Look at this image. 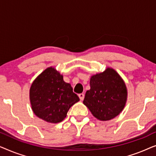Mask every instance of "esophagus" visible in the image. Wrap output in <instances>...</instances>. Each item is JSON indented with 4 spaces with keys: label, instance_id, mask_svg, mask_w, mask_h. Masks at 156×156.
<instances>
[{
    "label": "esophagus",
    "instance_id": "1",
    "mask_svg": "<svg viewBox=\"0 0 156 156\" xmlns=\"http://www.w3.org/2000/svg\"><path fill=\"white\" fill-rule=\"evenodd\" d=\"M79 97H80V100H83V99H84V93L80 94H79Z\"/></svg>",
    "mask_w": 156,
    "mask_h": 156
}]
</instances>
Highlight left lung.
<instances>
[{"mask_svg": "<svg viewBox=\"0 0 156 156\" xmlns=\"http://www.w3.org/2000/svg\"><path fill=\"white\" fill-rule=\"evenodd\" d=\"M90 89L85 94L83 103L95 118L109 121L122 112L127 101L128 91L124 81L116 70L107 67L90 78Z\"/></svg>", "mask_w": 156, "mask_h": 156, "instance_id": "left-lung-1", "label": "left lung"}]
</instances>
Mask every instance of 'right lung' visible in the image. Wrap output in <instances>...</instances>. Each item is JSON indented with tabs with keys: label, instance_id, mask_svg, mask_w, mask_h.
<instances>
[{
	"label": "right lung",
	"instance_id": "right-lung-1",
	"mask_svg": "<svg viewBox=\"0 0 156 156\" xmlns=\"http://www.w3.org/2000/svg\"><path fill=\"white\" fill-rule=\"evenodd\" d=\"M71 84L53 67L38 75L30 89V101L34 114L48 123H57L67 116L70 107L80 101Z\"/></svg>",
	"mask_w": 156,
	"mask_h": 156
}]
</instances>
